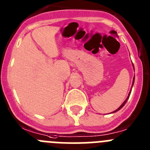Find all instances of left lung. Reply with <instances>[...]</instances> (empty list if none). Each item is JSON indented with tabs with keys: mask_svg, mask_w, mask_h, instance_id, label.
<instances>
[{
	"mask_svg": "<svg viewBox=\"0 0 150 150\" xmlns=\"http://www.w3.org/2000/svg\"><path fill=\"white\" fill-rule=\"evenodd\" d=\"M133 66H134V65H133ZM134 79H135V77L134 76V79H133V82H132V86H131V88H132L133 85H134ZM131 90H130V92H129V93H128V96H127V98H126V100H125V101H124V102H123V103H122V105H121V106H119V107H118V109H116V110H115V111H113L112 112H111V113L116 112H118V110H120V109H122V108L124 106H125V104L126 103V102H127V100H128V98H129V97H130V94H131Z\"/></svg>",
	"mask_w": 150,
	"mask_h": 150,
	"instance_id": "obj_1",
	"label": "left lung"
}]
</instances>
